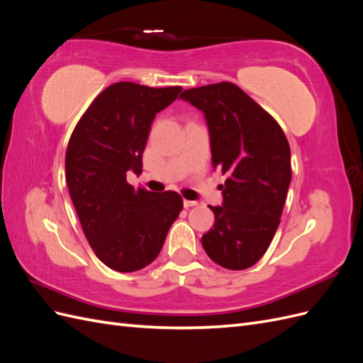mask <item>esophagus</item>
<instances>
[{
	"label": "esophagus",
	"mask_w": 363,
	"mask_h": 363,
	"mask_svg": "<svg viewBox=\"0 0 363 363\" xmlns=\"http://www.w3.org/2000/svg\"><path fill=\"white\" fill-rule=\"evenodd\" d=\"M183 204H184V207H186V208H188V207L196 206V204H199V201H192V200H184V201H183Z\"/></svg>",
	"instance_id": "34e87169"
}]
</instances>
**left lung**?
I'll list each match as a JSON object with an SVG mask.
<instances>
[{"instance_id":"1","label":"left lung","mask_w":363,"mask_h":363,"mask_svg":"<svg viewBox=\"0 0 363 363\" xmlns=\"http://www.w3.org/2000/svg\"><path fill=\"white\" fill-rule=\"evenodd\" d=\"M204 113L212 164L225 175L223 206H211L213 228L201 238L207 256L227 269H247L277 232L291 184V148L268 112L233 83L184 91Z\"/></svg>"}]
</instances>
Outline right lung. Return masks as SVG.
<instances>
[{
    "mask_svg": "<svg viewBox=\"0 0 363 363\" xmlns=\"http://www.w3.org/2000/svg\"><path fill=\"white\" fill-rule=\"evenodd\" d=\"M182 92L119 82L98 95L75 125L65 157L67 183L86 239L106 267L133 272L155 260L183 208L174 191L127 183L142 172L152 119Z\"/></svg>",
    "mask_w": 363,
    "mask_h": 363,
    "instance_id": "obj_1",
    "label": "right lung"
}]
</instances>
